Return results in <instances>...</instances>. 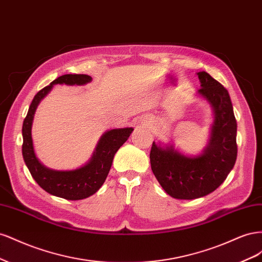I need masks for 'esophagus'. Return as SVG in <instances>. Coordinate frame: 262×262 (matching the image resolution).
Here are the masks:
<instances>
[{
    "label": "esophagus",
    "instance_id": "34e87169",
    "mask_svg": "<svg viewBox=\"0 0 262 262\" xmlns=\"http://www.w3.org/2000/svg\"><path fill=\"white\" fill-rule=\"evenodd\" d=\"M142 123H143V124H147V120H146V121H143Z\"/></svg>",
    "mask_w": 262,
    "mask_h": 262
}]
</instances>
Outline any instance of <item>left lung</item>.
<instances>
[{
  "instance_id": "1",
  "label": "left lung",
  "mask_w": 262,
  "mask_h": 262,
  "mask_svg": "<svg viewBox=\"0 0 262 262\" xmlns=\"http://www.w3.org/2000/svg\"><path fill=\"white\" fill-rule=\"evenodd\" d=\"M198 94L209 101L214 113L209 143L200 155L187 156L171 145L153 142L150 167L162 188L175 199L192 200L219 188L233 169L237 157V123L225 87L207 72H198Z\"/></svg>"
}]
</instances>
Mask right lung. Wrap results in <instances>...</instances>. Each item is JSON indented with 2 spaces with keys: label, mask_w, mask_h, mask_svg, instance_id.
I'll use <instances>...</instances> for the list:
<instances>
[{
  "label": "right lung",
  "mask_w": 262,
  "mask_h": 262,
  "mask_svg": "<svg viewBox=\"0 0 262 262\" xmlns=\"http://www.w3.org/2000/svg\"><path fill=\"white\" fill-rule=\"evenodd\" d=\"M91 81L92 77L85 74H66L55 78L50 85L35 95L23 123V157L31 176L45 191L67 200H82L98 191L108 176L117 150L128 140L133 131V128H121L105 132L98 141L91 161L80 168L54 170L39 162L31 139V125L39 102L55 84L85 85Z\"/></svg>",
  "instance_id": "add662e5"
}]
</instances>
